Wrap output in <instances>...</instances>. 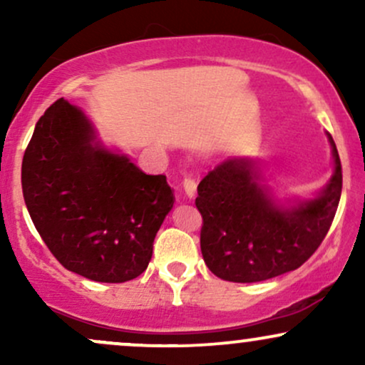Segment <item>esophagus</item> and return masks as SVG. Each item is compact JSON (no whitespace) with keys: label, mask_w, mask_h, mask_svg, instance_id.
Here are the masks:
<instances>
[{"label":"esophagus","mask_w":365,"mask_h":365,"mask_svg":"<svg viewBox=\"0 0 365 365\" xmlns=\"http://www.w3.org/2000/svg\"><path fill=\"white\" fill-rule=\"evenodd\" d=\"M183 190H185V194L188 197H194L195 192H197V182L194 178L187 177L185 180H183Z\"/></svg>","instance_id":"obj_1"}]
</instances>
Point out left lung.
Here are the masks:
<instances>
[{
  "instance_id": "left-lung-1",
  "label": "left lung",
  "mask_w": 365,
  "mask_h": 365,
  "mask_svg": "<svg viewBox=\"0 0 365 365\" xmlns=\"http://www.w3.org/2000/svg\"><path fill=\"white\" fill-rule=\"evenodd\" d=\"M316 199L287 209L273 202L250 159L228 158L200 180L195 206L202 216L200 250L217 278L255 283L297 269L324 240L341 195V163Z\"/></svg>"
}]
</instances>
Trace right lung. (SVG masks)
I'll return each instance as SVG.
<instances>
[{
    "instance_id": "1",
    "label": "right lung",
    "mask_w": 365,
    "mask_h": 365,
    "mask_svg": "<svg viewBox=\"0 0 365 365\" xmlns=\"http://www.w3.org/2000/svg\"><path fill=\"white\" fill-rule=\"evenodd\" d=\"M22 190L58 262L101 283L128 282L148 269L175 200L165 175H145L104 149L89 120L65 99L37 121L24 154Z\"/></svg>"
}]
</instances>
